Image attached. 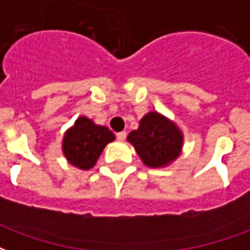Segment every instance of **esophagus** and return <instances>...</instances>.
Here are the masks:
<instances>
[{
    "mask_svg": "<svg viewBox=\"0 0 250 250\" xmlns=\"http://www.w3.org/2000/svg\"><path fill=\"white\" fill-rule=\"evenodd\" d=\"M125 136H127V132L125 131H122V132H118L116 134V139L120 140V142H123L125 139Z\"/></svg>",
    "mask_w": 250,
    "mask_h": 250,
    "instance_id": "1",
    "label": "esophagus"
}]
</instances>
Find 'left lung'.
<instances>
[{
    "label": "left lung",
    "mask_w": 250,
    "mask_h": 250,
    "mask_svg": "<svg viewBox=\"0 0 250 250\" xmlns=\"http://www.w3.org/2000/svg\"><path fill=\"white\" fill-rule=\"evenodd\" d=\"M128 142L146 166L164 167L180 155L183 135L172 122L158 112H149L140 120L139 128L128 135Z\"/></svg>",
    "instance_id": "obj_1"
}]
</instances>
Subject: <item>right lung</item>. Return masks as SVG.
Here are the masks:
<instances>
[{
    "instance_id": "add662e5",
    "label": "right lung",
    "mask_w": 250,
    "mask_h": 250,
    "mask_svg": "<svg viewBox=\"0 0 250 250\" xmlns=\"http://www.w3.org/2000/svg\"><path fill=\"white\" fill-rule=\"evenodd\" d=\"M115 139L107 127L94 125L87 118H79L63 139V153L68 162L81 169L95 166L107 143Z\"/></svg>"
}]
</instances>
